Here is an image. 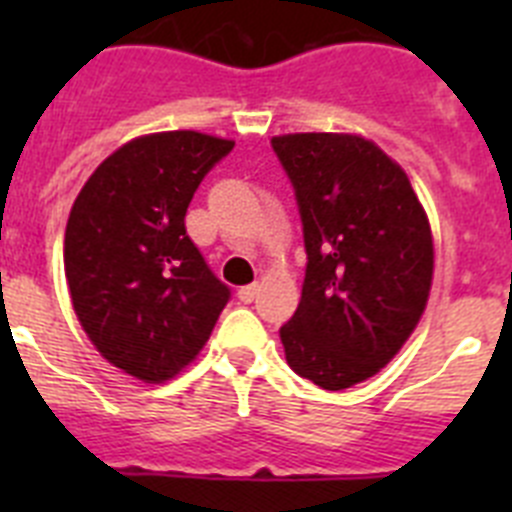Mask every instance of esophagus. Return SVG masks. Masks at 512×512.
I'll use <instances>...</instances> for the list:
<instances>
[{"instance_id":"34e87169","label":"esophagus","mask_w":512,"mask_h":512,"mask_svg":"<svg viewBox=\"0 0 512 512\" xmlns=\"http://www.w3.org/2000/svg\"><path fill=\"white\" fill-rule=\"evenodd\" d=\"M256 292H259V284H246V287H241L235 295H238V300L243 302V305H248V302H253V297H256Z\"/></svg>"}]
</instances>
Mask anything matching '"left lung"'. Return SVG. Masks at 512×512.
<instances>
[{"mask_svg":"<svg viewBox=\"0 0 512 512\" xmlns=\"http://www.w3.org/2000/svg\"><path fill=\"white\" fill-rule=\"evenodd\" d=\"M271 148L305 235L302 300L279 328L287 364L330 392L374 377L428 302L433 238L408 174L372 140L292 133Z\"/></svg>","mask_w":512,"mask_h":512,"instance_id":"1","label":"left lung"}]
</instances>
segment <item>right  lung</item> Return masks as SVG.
I'll return each instance as SVG.
<instances>
[{"mask_svg":"<svg viewBox=\"0 0 512 512\" xmlns=\"http://www.w3.org/2000/svg\"><path fill=\"white\" fill-rule=\"evenodd\" d=\"M233 140L194 130L135 138L81 187L63 241L76 318L104 359L166 382L200 354L230 300L187 235V207Z\"/></svg>","mask_w":512,"mask_h":512,"instance_id":"obj_1","label":"right lung"}]
</instances>
